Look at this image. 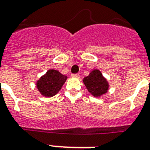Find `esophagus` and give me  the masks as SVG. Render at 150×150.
<instances>
[{"label": "esophagus", "instance_id": "esophagus-1", "mask_svg": "<svg viewBox=\"0 0 150 150\" xmlns=\"http://www.w3.org/2000/svg\"><path fill=\"white\" fill-rule=\"evenodd\" d=\"M71 76L73 77V78H76V79L79 78V74H72Z\"/></svg>", "mask_w": 150, "mask_h": 150}]
</instances>
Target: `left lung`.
<instances>
[{
	"instance_id": "8db88e82",
	"label": "left lung",
	"mask_w": 150,
	"mask_h": 150,
	"mask_svg": "<svg viewBox=\"0 0 150 150\" xmlns=\"http://www.w3.org/2000/svg\"><path fill=\"white\" fill-rule=\"evenodd\" d=\"M83 81L88 91L94 97H100L107 93L109 88L108 82L98 69L91 71L89 75L85 77Z\"/></svg>"
}]
</instances>
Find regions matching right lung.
<instances>
[{
	"label": "right lung",
	"instance_id": "1",
	"mask_svg": "<svg viewBox=\"0 0 150 150\" xmlns=\"http://www.w3.org/2000/svg\"><path fill=\"white\" fill-rule=\"evenodd\" d=\"M67 79V77L66 75L56 70L50 69L38 80L36 86L43 96L52 97L61 90Z\"/></svg>",
	"mask_w": 150,
	"mask_h": 150
}]
</instances>
